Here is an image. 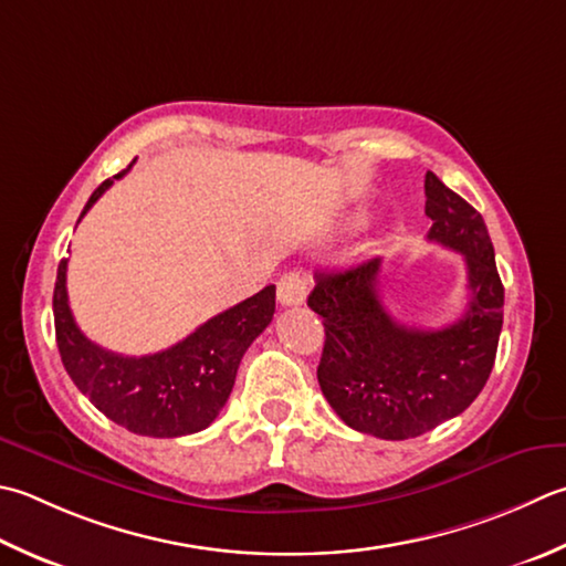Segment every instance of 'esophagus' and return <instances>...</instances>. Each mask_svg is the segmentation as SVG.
<instances>
[{
	"instance_id": "obj_1",
	"label": "esophagus",
	"mask_w": 566,
	"mask_h": 566,
	"mask_svg": "<svg viewBox=\"0 0 566 566\" xmlns=\"http://www.w3.org/2000/svg\"><path fill=\"white\" fill-rule=\"evenodd\" d=\"M306 298V280L298 272H286L280 282H276V302L282 306H298Z\"/></svg>"
}]
</instances>
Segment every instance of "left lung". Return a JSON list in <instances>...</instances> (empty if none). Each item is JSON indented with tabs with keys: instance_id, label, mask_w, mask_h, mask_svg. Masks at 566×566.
Listing matches in <instances>:
<instances>
[{
	"instance_id": "8db88e82",
	"label": "left lung",
	"mask_w": 566,
	"mask_h": 566,
	"mask_svg": "<svg viewBox=\"0 0 566 566\" xmlns=\"http://www.w3.org/2000/svg\"><path fill=\"white\" fill-rule=\"evenodd\" d=\"M427 240L463 254L469 308L444 328H409L385 312L380 258L318 272L308 306L324 318L321 392L350 429L402 441L461 415L493 370L503 328V282L479 210L424 176Z\"/></svg>"
}]
</instances>
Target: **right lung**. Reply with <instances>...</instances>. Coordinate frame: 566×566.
<instances>
[{
	"instance_id": "add662e5",
	"label": "right lung",
	"mask_w": 566,
	"mask_h": 566,
	"mask_svg": "<svg viewBox=\"0 0 566 566\" xmlns=\"http://www.w3.org/2000/svg\"><path fill=\"white\" fill-rule=\"evenodd\" d=\"M129 169L132 164L99 184L81 218ZM65 270L69 260H61L53 290L55 343L63 368L99 412L142 437H186L213 422L232 392L242 356L274 316V284H270L208 318L171 348L139 358L122 356L99 348L77 328L65 292Z\"/></svg>"
}]
</instances>
